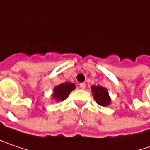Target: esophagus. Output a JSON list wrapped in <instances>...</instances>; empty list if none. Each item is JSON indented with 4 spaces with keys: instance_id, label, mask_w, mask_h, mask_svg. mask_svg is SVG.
<instances>
[{
    "instance_id": "1",
    "label": "esophagus",
    "mask_w": 150,
    "mask_h": 150,
    "mask_svg": "<svg viewBox=\"0 0 150 150\" xmlns=\"http://www.w3.org/2000/svg\"><path fill=\"white\" fill-rule=\"evenodd\" d=\"M80 87H81V89H85V88H86V84L80 83Z\"/></svg>"
}]
</instances>
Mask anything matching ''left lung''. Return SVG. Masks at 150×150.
Listing matches in <instances>:
<instances>
[{
	"label": "left lung",
	"mask_w": 150,
	"mask_h": 150,
	"mask_svg": "<svg viewBox=\"0 0 150 150\" xmlns=\"http://www.w3.org/2000/svg\"><path fill=\"white\" fill-rule=\"evenodd\" d=\"M92 92L95 101L101 106H108L111 103L110 97L109 96L108 90L101 86H93Z\"/></svg>",
	"instance_id": "left-lung-1"
}]
</instances>
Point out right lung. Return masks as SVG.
Listing matches in <instances>:
<instances>
[{"instance_id":"1","label":"right lung","mask_w":150,"mask_h":150,"mask_svg":"<svg viewBox=\"0 0 150 150\" xmlns=\"http://www.w3.org/2000/svg\"><path fill=\"white\" fill-rule=\"evenodd\" d=\"M75 88V85L70 82H65L62 83L54 87L53 93H52V98L54 100L57 102L64 101L69 97V93H71Z\"/></svg>"}]
</instances>
